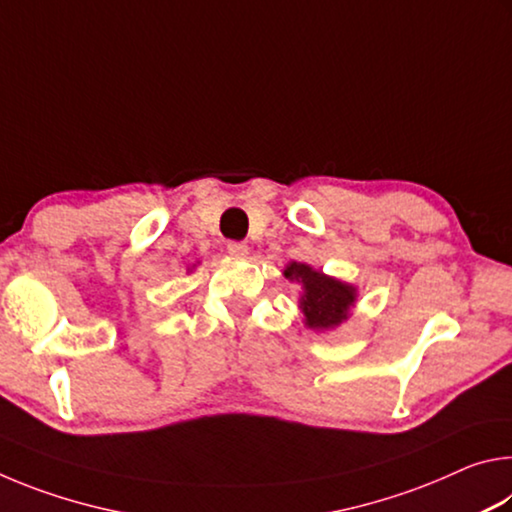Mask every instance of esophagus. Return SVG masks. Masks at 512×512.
<instances>
[{
    "label": "esophagus",
    "mask_w": 512,
    "mask_h": 512,
    "mask_svg": "<svg viewBox=\"0 0 512 512\" xmlns=\"http://www.w3.org/2000/svg\"><path fill=\"white\" fill-rule=\"evenodd\" d=\"M228 253L232 257H246L248 255V246L244 241H228Z\"/></svg>",
    "instance_id": "1"
}]
</instances>
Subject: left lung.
Segmentation results:
<instances>
[{"label": "left lung", "instance_id": "1", "mask_svg": "<svg viewBox=\"0 0 512 512\" xmlns=\"http://www.w3.org/2000/svg\"><path fill=\"white\" fill-rule=\"evenodd\" d=\"M284 277L302 287L300 311L305 314V325L316 332L345 323L357 302V287L320 273L309 264L291 262L284 268Z\"/></svg>", "mask_w": 512, "mask_h": 512}]
</instances>
